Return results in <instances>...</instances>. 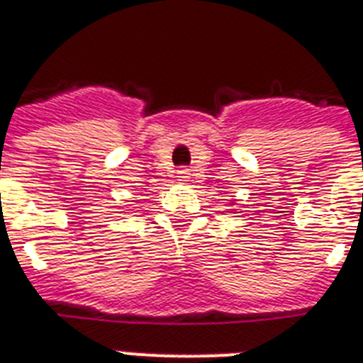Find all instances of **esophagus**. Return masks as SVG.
Returning <instances> with one entry per match:
<instances>
[{
    "label": "esophagus",
    "mask_w": 363,
    "mask_h": 363,
    "mask_svg": "<svg viewBox=\"0 0 363 363\" xmlns=\"http://www.w3.org/2000/svg\"><path fill=\"white\" fill-rule=\"evenodd\" d=\"M188 175H190V173H188V169H179V171H177V177H179V181H186Z\"/></svg>",
    "instance_id": "34e87169"
}]
</instances>
